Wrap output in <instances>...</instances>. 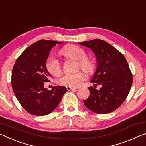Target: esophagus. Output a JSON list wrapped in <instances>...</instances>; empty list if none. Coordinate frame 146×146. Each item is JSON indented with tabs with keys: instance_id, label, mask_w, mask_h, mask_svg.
I'll return each instance as SVG.
<instances>
[{
	"instance_id": "1",
	"label": "esophagus",
	"mask_w": 146,
	"mask_h": 146,
	"mask_svg": "<svg viewBox=\"0 0 146 146\" xmlns=\"http://www.w3.org/2000/svg\"><path fill=\"white\" fill-rule=\"evenodd\" d=\"M66 88L68 90H76V88H75L69 87V86H67Z\"/></svg>"
}]
</instances>
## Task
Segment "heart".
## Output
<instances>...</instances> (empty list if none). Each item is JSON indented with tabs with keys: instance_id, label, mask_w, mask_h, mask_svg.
<instances>
[{
	"instance_id": "obj_1",
	"label": "heart",
	"mask_w": 146,
	"mask_h": 146,
	"mask_svg": "<svg viewBox=\"0 0 146 146\" xmlns=\"http://www.w3.org/2000/svg\"><path fill=\"white\" fill-rule=\"evenodd\" d=\"M60 52L68 59L74 60L77 62V69H81L86 73L91 74L94 72L95 64L89 57L86 56V52L82 48L77 45H69L62 48ZM46 68L50 74L58 76L62 73V64L56 57L50 56L46 61ZM86 79V76L82 71L74 74H65L58 80L62 86L69 87H78Z\"/></svg>"
}]
</instances>
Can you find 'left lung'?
Segmentation results:
<instances>
[{"label":"left lung","instance_id":"1","mask_svg":"<svg viewBox=\"0 0 146 146\" xmlns=\"http://www.w3.org/2000/svg\"><path fill=\"white\" fill-rule=\"evenodd\" d=\"M90 48L98 60V68L88 87L90 96L84 104L97 114H108L118 108L128 96L133 84V75L127 60L118 50L106 41L95 40L79 43ZM100 85L99 90L97 85Z\"/></svg>","mask_w":146,"mask_h":146}]
</instances>
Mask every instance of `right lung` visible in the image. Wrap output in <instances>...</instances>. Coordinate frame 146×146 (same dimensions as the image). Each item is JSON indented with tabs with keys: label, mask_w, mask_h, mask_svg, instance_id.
<instances>
[{
	"label": "right lung",
	"mask_w": 146,
	"mask_h": 146,
	"mask_svg": "<svg viewBox=\"0 0 146 146\" xmlns=\"http://www.w3.org/2000/svg\"><path fill=\"white\" fill-rule=\"evenodd\" d=\"M56 41L41 40L32 44L17 58L11 73V86L23 108L29 114L45 115L51 113L68 91L66 87L44 88L50 76L46 61Z\"/></svg>",
	"instance_id": "obj_1"
}]
</instances>
